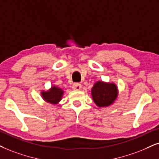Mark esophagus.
<instances>
[{
    "instance_id": "esophagus-1",
    "label": "esophagus",
    "mask_w": 159,
    "mask_h": 159,
    "mask_svg": "<svg viewBox=\"0 0 159 159\" xmlns=\"http://www.w3.org/2000/svg\"><path fill=\"white\" fill-rule=\"evenodd\" d=\"M73 89L74 90H77V91H78V90H81V85L80 84H74L73 85Z\"/></svg>"
}]
</instances>
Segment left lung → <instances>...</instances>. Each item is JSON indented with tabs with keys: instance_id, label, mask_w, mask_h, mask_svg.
<instances>
[{
	"instance_id": "left-lung-1",
	"label": "left lung",
	"mask_w": 159,
	"mask_h": 159,
	"mask_svg": "<svg viewBox=\"0 0 159 159\" xmlns=\"http://www.w3.org/2000/svg\"><path fill=\"white\" fill-rule=\"evenodd\" d=\"M92 97L98 107H107L115 101L118 95L117 86L114 83L97 81L92 88Z\"/></svg>"
}]
</instances>
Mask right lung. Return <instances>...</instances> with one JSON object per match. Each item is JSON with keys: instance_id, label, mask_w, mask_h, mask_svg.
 Listing matches in <instances>:
<instances>
[{"instance_id": "1", "label": "right lung", "mask_w": 159, "mask_h": 159, "mask_svg": "<svg viewBox=\"0 0 159 159\" xmlns=\"http://www.w3.org/2000/svg\"><path fill=\"white\" fill-rule=\"evenodd\" d=\"M64 91L56 86H51V88L48 91H43L41 92L43 100L47 103L51 104H58L61 100Z\"/></svg>"}]
</instances>
